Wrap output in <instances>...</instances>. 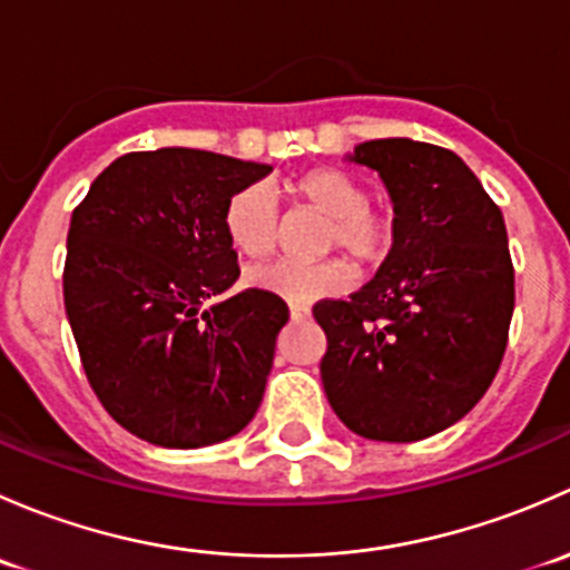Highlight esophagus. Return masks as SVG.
Returning <instances> with one entry per match:
<instances>
[{
  "label": "esophagus",
  "mask_w": 570,
  "mask_h": 570,
  "mask_svg": "<svg viewBox=\"0 0 570 570\" xmlns=\"http://www.w3.org/2000/svg\"><path fill=\"white\" fill-rule=\"evenodd\" d=\"M289 314L295 322H303V320L312 317V312H308L306 306H301V303H289Z\"/></svg>",
  "instance_id": "34e87169"
}]
</instances>
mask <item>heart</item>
I'll list each match as a JSON object with an SVG mask.
<instances>
[{"instance_id": "1", "label": "heart", "mask_w": 570, "mask_h": 570, "mask_svg": "<svg viewBox=\"0 0 570 570\" xmlns=\"http://www.w3.org/2000/svg\"><path fill=\"white\" fill-rule=\"evenodd\" d=\"M284 195L325 215L317 239L320 250L342 248L361 267H375L392 253L396 239L394 212L366 198L364 184L355 176L338 168H312L289 178ZM223 228L234 248L245 256H269L278 245V209L273 193L264 184L239 187L226 200ZM245 281L292 303H314L347 292L353 284V267L344 258L275 262L250 267Z\"/></svg>"}]
</instances>
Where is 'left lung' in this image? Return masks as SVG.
Segmentation results:
<instances>
[{"mask_svg": "<svg viewBox=\"0 0 570 570\" xmlns=\"http://www.w3.org/2000/svg\"><path fill=\"white\" fill-rule=\"evenodd\" d=\"M350 163L377 170L396 239L350 301H322V386L336 416L372 441L407 444L461 422L497 377L515 306L508 228L458 154L386 137Z\"/></svg>", "mask_w": 570, "mask_h": 570, "instance_id": "8db88e82", "label": "left lung"}]
</instances>
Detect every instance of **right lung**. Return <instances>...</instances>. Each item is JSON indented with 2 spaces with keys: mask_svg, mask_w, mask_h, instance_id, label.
I'll return each mask as SVG.
<instances>
[{
  "mask_svg": "<svg viewBox=\"0 0 570 570\" xmlns=\"http://www.w3.org/2000/svg\"><path fill=\"white\" fill-rule=\"evenodd\" d=\"M198 148L131 151L96 176L68 228L66 314L109 416L170 450L220 444L262 405L278 295L245 289L226 200L269 174Z\"/></svg>",
  "mask_w": 570,
  "mask_h": 570,
  "instance_id": "1",
  "label": "right lung"
}]
</instances>
